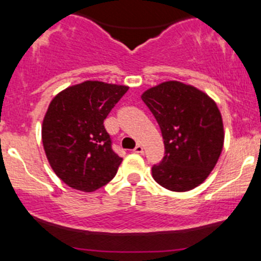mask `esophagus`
Returning <instances> with one entry per match:
<instances>
[{"label":"esophagus","instance_id":"34e87169","mask_svg":"<svg viewBox=\"0 0 261 261\" xmlns=\"http://www.w3.org/2000/svg\"><path fill=\"white\" fill-rule=\"evenodd\" d=\"M134 151L138 154H143L144 153V146L141 145V144H138V145L135 146V149H134Z\"/></svg>","mask_w":261,"mask_h":261}]
</instances>
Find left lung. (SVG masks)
<instances>
[{"instance_id":"8db88e82","label":"left lung","mask_w":261,"mask_h":261,"mask_svg":"<svg viewBox=\"0 0 261 261\" xmlns=\"http://www.w3.org/2000/svg\"><path fill=\"white\" fill-rule=\"evenodd\" d=\"M141 99L164 141V156L151 168L153 178L176 192L203 184L223 149V121L217 103L198 88L176 80L145 90Z\"/></svg>"}]
</instances>
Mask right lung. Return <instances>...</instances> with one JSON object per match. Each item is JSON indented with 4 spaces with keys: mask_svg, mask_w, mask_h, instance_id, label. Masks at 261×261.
Returning <instances> with one entry per match:
<instances>
[{
    "mask_svg": "<svg viewBox=\"0 0 261 261\" xmlns=\"http://www.w3.org/2000/svg\"><path fill=\"white\" fill-rule=\"evenodd\" d=\"M127 90L126 85L87 80L50 100L43 118V148L67 186L92 192L116 176L122 158L112 150L103 121Z\"/></svg>",
    "mask_w": 261,
    "mask_h": 261,
    "instance_id": "add662e5",
    "label": "right lung"
}]
</instances>
